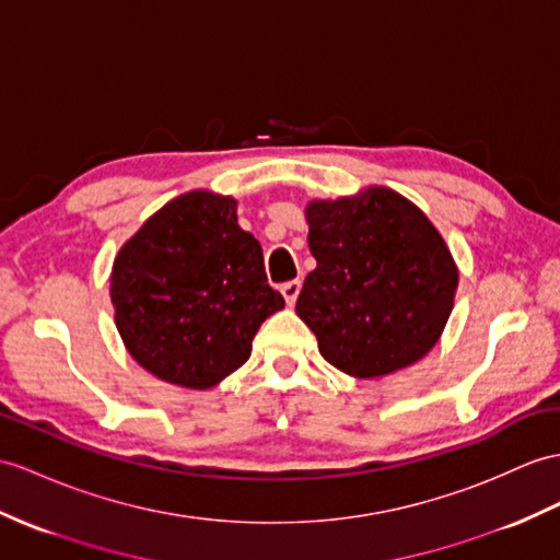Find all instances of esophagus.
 I'll return each instance as SVG.
<instances>
[{
	"label": "esophagus",
	"instance_id": "1",
	"mask_svg": "<svg viewBox=\"0 0 560 560\" xmlns=\"http://www.w3.org/2000/svg\"><path fill=\"white\" fill-rule=\"evenodd\" d=\"M280 292H282V296H284V302H288V306H294L299 292H302V282H299V280L284 282L282 288H280Z\"/></svg>",
	"mask_w": 560,
	"mask_h": 560
}]
</instances>
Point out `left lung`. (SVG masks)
<instances>
[{
  "label": "left lung",
  "mask_w": 560,
  "mask_h": 560,
  "mask_svg": "<svg viewBox=\"0 0 560 560\" xmlns=\"http://www.w3.org/2000/svg\"><path fill=\"white\" fill-rule=\"evenodd\" d=\"M304 213L316 268L296 316L316 335L320 357L363 380L428 357L458 288L454 256L430 218L383 185L313 199Z\"/></svg>",
  "instance_id": "8db88e82"
}]
</instances>
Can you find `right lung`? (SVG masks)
I'll return each mask as SVG.
<instances>
[{
    "label": "right lung",
    "mask_w": 560,
    "mask_h": 560,
    "mask_svg": "<svg viewBox=\"0 0 560 560\" xmlns=\"http://www.w3.org/2000/svg\"><path fill=\"white\" fill-rule=\"evenodd\" d=\"M114 320L147 373L209 389L252 357L261 323L284 306L268 284L258 240L237 223V199L192 189L171 199L118 249Z\"/></svg>",
    "instance_id": "1"
}]
</instances>
